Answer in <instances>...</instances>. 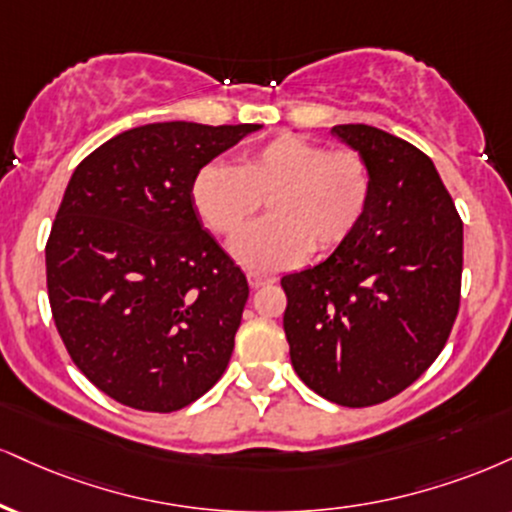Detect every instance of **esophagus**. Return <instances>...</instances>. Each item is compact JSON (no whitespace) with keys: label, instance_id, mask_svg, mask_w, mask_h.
<instances>
[{"label":"esophagus","instance_id":"34e87169","mask_svg":"<svg viewBox=\"0 0 512 512\" xmlns=\"http://www.w3.org/2000/svg\"><path fill=\"white\" fill-rule=\"evenodd\" d=\"M276 281V276H272V274H260V272H250L248 274V283L252 288H264V286H269V283H274Z\"/></svg>","mask_w":512,"mask_h":512}]
</instances>
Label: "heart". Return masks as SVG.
Listing matches in <instances>:
<instances>
[{
    "instance_id": "1",
    "label": "heart",
    "mask_w": 512,
    "mask_h": 512,
    "mask_svg": "<svg viewBox=\"0 0 512 512\" xmlns=\"http://www.w3.org/2000/svg\"><path fill=\"white\" fill-rule=\"evenodd\" d=\"M372 169L350 147L329 150L315 140L279 135L243 152L236 166L197 171L193 205L209 231L236 238L267 201L272 220L233 243V257L255 272L329 255L353 236L372 200Z\"/></svg>"
}]
</instances>
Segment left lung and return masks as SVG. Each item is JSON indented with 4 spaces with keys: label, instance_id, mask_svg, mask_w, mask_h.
I'll return each instance as SVG.
<instances>
[{
    "label": "left lung",
    "instance_id": "left-lung-1",
    "mask_svg": "<svg viewBox=\"0 0 512 512\" xmlns=\"http://www.w3.org/2000/svg\"><path fill=\"white\" fill-rule=\"evenodd\" d=\"M331 133L367 159L372 200L324 262L281 279L295 374L346 408L384 403L420 379L460 307L463 221L432 159L365 123Z\"/></svg>",
    "mask_w": 512,
    "mask_h": 512
}]
</instances>
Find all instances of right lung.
Wrapping results in <instances>:
<instances>
[{"label": "right lung", "instance_id": "obj_1", "mask_svg": "<svg viewBox=\"0 0 512 512\" xmlns=\"http://www.w3.org/2000/svg\"><path fill=\"white\" fill-rule=\"evenodd\" d=\"M260 128L147 123L73 171L45 248L49 305L71 360L116 403L181 410L229 365L250 288L190 188Z\"/></svg>", "mask_w": 512, "mask_h": 512}]
</instances>
